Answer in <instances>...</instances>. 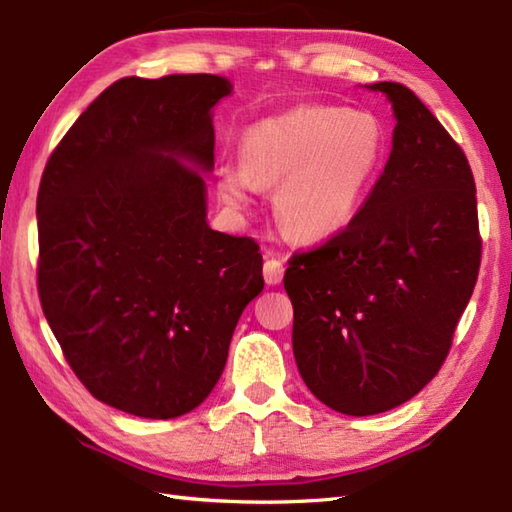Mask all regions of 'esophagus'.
<instances>
[{
  "label": "esophagus",
  "mask_w": 512,
  "mask_h": 512,
  "mask_svg": "<svg viewBox=\"0 0 512 512\" xmlns=\"http://www.w3.org/2000/svg\"><path fill=\"white\" fill-rule=\"evenodd\" d=\"M284 277V259H280L273 253H266V262H264V280L266 284H271V287H275V284H280Z\"/></svg>",
  "instance_id": "34e87169"
}]
</instances>
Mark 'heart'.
Returning a JSON list of instances; mask_svg holds the SVG:
<instances>
[{
  "instance_id": "obj_1",
  "label": "heart",
  "mask_w": 512,
  "mask_h": 512,
  "mask_svg": "<svg viewBox=\"0 0 512 512\" xmlns=\"http://www.w3.org/2000/svg\"><path fill=\"white\" fill-rule=\"evenodd\" d=\"M384 140L366 112L298 106L248 126L241 167H223L216 192L232 212H246L257 187L273 192L277 223L291 239L323 244L354 221L375 180Z\"/></svg>"
}]
</instances>
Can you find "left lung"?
<instances>
[{"label": "left lung", "instance_id": "left-lung-1", "mask_svg": "<svg viewBox=\"0 0 512 512\" xmlns=\"http://www.w3.org/2000/svg\"><path fill=\"white\" fill-rule=\"evenodd\" d=\"M366 88L395 117L384 173L348 228L284 273L302 381L357 418L409 402L436 377L481 264L461 146L406 85Z\"/></svg>", "mask_w": 512, "mask_h": 512}]
</instances>
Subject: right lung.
I'll return each instance as SVG.
<instances>
[{"label":"right lung","instance_id":"add662e5","mask_svg":"<svg viewBox=\"0 0 512 512\" xmlns=\"http://www.w3.org/2000/svg\"><path fill=\"white\" fill-rule=\"evenodd\" d=\"M216 74L128 76L74 121L42 173L38 291L76 377L149 420L194 411L264 289L248 237L207 225Z\"/></svg>","mask_w":512,"mask_h":512}]
</instances>
